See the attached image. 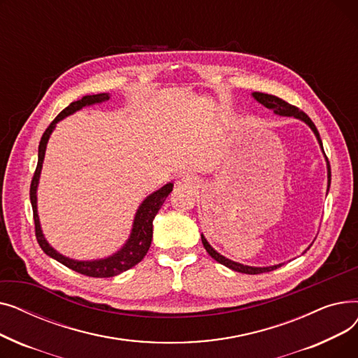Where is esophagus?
I'll use <instances>...</instances> for the list:
<instances>
[{
	"mask_svg": "<svg viewBox=\"0 0 358 358\" xmlns=\"http://www.w3.org/2000/svg\"><path fill=\"white\" fill-rule=\"evenodd\" d=\"M176 184L178 187H193L196 184V178L190 174H181V176L177 177Z\"/></svg>",
	"mask_w": 358,
	"mask_h": 358,
	"instance_id": "esophagus-1",
	"label": "esophagus"
}]
</instances>
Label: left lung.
Instances as JSON below:
<instances>
[{"label":"left lung","instance_id":"obj_1","mask_svg":"<svg viewBox=\"0 0 358 358\" xmlns=\"http://www.w3.org/2000/svg\"><path fill=\"white\" fill-rule=\"evenodd\" d=\"M252 97L264 107H267L268 110H273L274 115L277 116H286V117H294V119H299L300 122L306 123L312 131L315 134L316 139H317V143L319 146H321L322 152H324V146H322V141H321V136H319V131L316 129V126L313 124V122L309 119V116L306 115V113L300 111L297 107L286 103L285 100H281L275 96H270V94H264V92H252ZM325 155V152H324ZM325 161H327V169H328V190H329V185H331V165H329V161L325 155ZM201 242H203V247L206 248V251L209 252V255L212 258H215L217 262H220V264H223L224 267H228L234 271H238V273H243V274H261V273H267V271H273L278 267H281L283 264H275V266H270V267H251V266H243L241 264V262H236V261H232L229 258H227L224 255L219 254L210 243L208 242V239L204 238V235L201 234ZM309 250V248H308ZM306 252V251H305Z\"/></svg>","mask_w":358,"mask_h":358}]
</instances>
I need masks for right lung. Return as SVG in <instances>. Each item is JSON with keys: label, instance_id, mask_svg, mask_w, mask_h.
<instances>
[{"label": "right lung", "instance_id": "obj_1", "mask_svg": "<svg viewBox=\"0 0 358 358\" xmlns=\"http://www.w3.org/2000/svg\"><path fill=\"white\" fill-rule=\"evenodd\" d=\"M110 96L107 92L101 94H92V96H84L81 100H77L71 103L65 110H62L58 117H56L49 127L45 130V134L41 139L39 143V154H37V166L36 171L31 180L30 185V201H31V208H33V217H34V227H36V238L37 242H39L41 248L46 255L50 258L59 261L61 264L65 267L81 273L88 277H115L122 274L123 271L135 267L138 262L143 259L146 255L150 242H152V222L159 212L161 206L164 204L165 199L168 194L173 192V182H168L164 187H161L159 190L154 192L152 194H149L138 208L135 217H134V224H131V231L127 238V241L123 243V247L117 250L115 254H111L104 258H97V259H73L69 258L61 252L56 251L48 239L43 235L42 227H41V219L39 213H37V187H39V180L42 174V166H43V159L46 154V146L49 142V138L52 135V131L55 130L56 124H58L62 119L73 115V113L80 111L84 107L94 106V104H101L104 101H108Z\"/></svg>", "mask_w": 358, "mask_h": 358}]
</instances>
